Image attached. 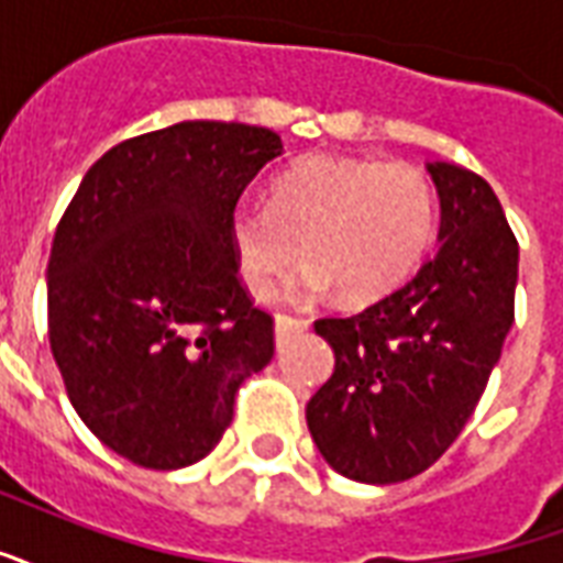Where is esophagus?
Listing matches in <instances>:
<instances>
[{"instance_id": "34e87169", "label": "esophagus", "mask_w": 563, "mask_h": 563, "mask_svg": "<svg viewBox=\"0 0 563 563\" xmlns=\"http://www.w3.org/2000/svg\"><path fill=\"white\" fill-rule=\"evenodd\" d=\"M307 328H310V321L307 319H295V316L277 312V319H274V339H277V345H283V342H289V336L303 333Z\"/></svg>"}]
</instances>
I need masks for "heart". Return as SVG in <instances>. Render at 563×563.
<instances>
[{
    "mask_svg": "<svg viewBox=\"0 0 563 563\" xmlns=\"http://www.w3.org/2000/svg\"><path fill=\"white\" fill-rule=\"evenodd\" d=\"M437 197L410 162L307 156L268 186V206L239 200L227 218L235 272L263 295L300 256L295 291L366 303L396 291L434 242Z\"/></svg>",
    "mask_w": 563,
    "mask_h": 563,
    "instance_id": "1",
    "label": "heart"
}]
</instances>
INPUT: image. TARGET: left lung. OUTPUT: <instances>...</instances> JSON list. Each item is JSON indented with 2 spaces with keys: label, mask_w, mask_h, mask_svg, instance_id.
I'll return each mask as SVG.
<instances>
[{
  "label": "left lung",
  "mask_w": 563,
  "mask_h": 563,
  "mask_svg": "<svg viewBox=\"0 0 563 563\" xmlns=\"http://www.w3.org/2000/svg\"><path fill=\"white\" fill-rule=\"evenodd\" d=\"M440 251L413 280L349 319H319L336 366L310 398L321 457L351 482L396 484L457 440L514 324L520 247L478 174L428 162Z\"/></svg>",
  "instance_id": "left-lung-1"
}]
</instances>
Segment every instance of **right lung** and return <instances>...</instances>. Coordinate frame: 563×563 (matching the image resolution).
<instances>
[{"instance_id":"right-lung-1","label":"right lung","mask_w":563,"mask_h":563,"mask_svg":"<svg viewBox=\"0 0 563 563\" xmlns=\"http://www.w3.org/2000/svg\"><path fill=\"white\" fill-rule=\"evenodd\" d=\"M280 153L272 129L183 120L93 162L55 230L46 307L67 396L144 470L203 461L272 363L274 321L242 289L227 218Z\"/></svg>"}]
</instances>
